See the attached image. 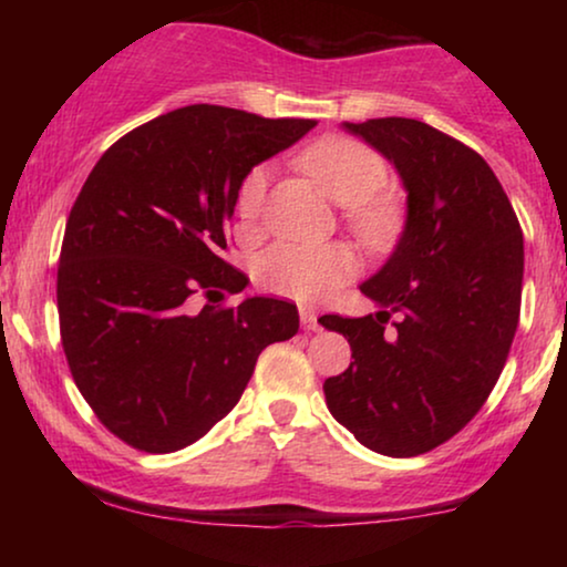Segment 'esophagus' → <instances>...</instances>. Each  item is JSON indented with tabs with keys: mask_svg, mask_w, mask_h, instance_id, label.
<instances>
[{
	"mask_svg": "<svg viewBox=\"0 0 567 567\" xmlns=\"http://www.w3.org/2000/svg\"><path fill=\"white\" fill-rule=\"evenodd\" d=\"M299 320H301V328L305 330H322V324H320V317H317L312 309H301L299 312Z\"/></svg>",
	"mask_w": 567,
	"mask_h": 567,
	"instance_id": "1",
	"label": "esophagus"
}]
</instances>
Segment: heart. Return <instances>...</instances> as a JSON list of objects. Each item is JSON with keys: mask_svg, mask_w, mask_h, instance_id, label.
Wrapping results in <instances>:
<instances>
[{"mask_svg": "<svg viewBox=\"0 0 567 567\" xmlns=\"http://www.w3.org/2000/svg\"><path fill=\"white\" fill-rule=\"evenodd\" d=\"M299 167L343 206L348 229L361 243L384 245L400 227V208L382 193L390 177L386 159L374 146L353 136H322L299 154ZM268 169L258 165L237 188V214L245 227H255L266 204ZM355 276V258L346 245L278 243L255 260V281L276 297L324 301Z\"/></svg>", "mask_w": 567, "mask_h": 567, "instance_id": "1", "label": "heart"}]
</instances>
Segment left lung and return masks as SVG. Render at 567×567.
<instances>
[{"label": "left lung", "instance_id": "8db88e82", "mask_svg": "<svg viewBox=\"0 0 567 567\" xmlns=\"http://www.w3.org/2000/svg\"><path fill=\"white\" fill-rule=\"evenodd\" d=\"M346 128L394 162L408 224L361 286L382 309L322 317L353 359L322 390L332 417L371 452L417 456L477 415L506 367L522 309V224L487 162L444 131L413 118Z\"/></svg>", "mask_w": 567, "mask_h": 567}]
</instances>
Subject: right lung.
<instances>
[{
  "label": "right lung",
  "instance_id": "add662e5",
  "mask_svg": "<svg viewBox=\"0 0 567 567\" xmlns=\"http://www.w3.org/2000/svg\"><path fill=\"white\" fill-rule=\"evenodd\" d=\"M315 123L185 105L92 167L61 243L59 330L74 384L123 444L169 454L206 436L262 348L297 336L291 301L224 305L247 286L224 252L243 177Z\"/></svg>",
  "mask_w": 567,
  "mask_h": 567
}]
</instances>
